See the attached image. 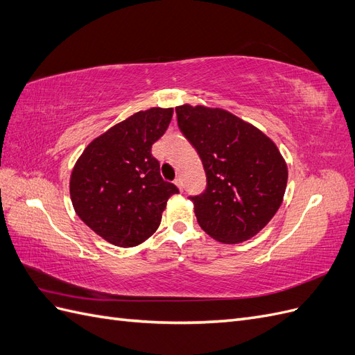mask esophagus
<instances>
[{"mask_svg": "<svg viewBox=\"0 0 355 355\" xmlns=\"http://www.w3.org/2000/svg\"><path fill=\"white\" fill-rule=\"evenodd\" d=\"M175 185H176L180 191H184V185H182V179H180V178H176V179H175Z\"/></svg>", "mask_w": 355, "mask_h": 355, "instance_id": "esophagus-1", "label": "esophagus"}]
</instances>
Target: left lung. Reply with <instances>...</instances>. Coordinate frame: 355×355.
Returning <instances> with one entry per match:
<instances>
[{"label":"left lung","mask_w":355,"mask_h":355,"mask_svg":"<svg viewBox=\"0 0 355 355\" xmlns=\"http://www.w3.org/2000/svg\"><path fill=\"white\" fill-rule=\"evenodd\" d=\"M178 125L197 149L206 191L189 197L200 227L227 244L249 240L280 209L287 164L259 128L220 108L180 105Z\"/></svg>","instance_id":"obj_1"}]
</instances>
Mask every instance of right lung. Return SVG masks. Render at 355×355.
I'll list each match as a JSON object with an SVG mask.
<instances>
[{"mask_svg":"<svg viewBox=\"0 0 355 355\" xmlns=\"http://www.w3.org/2000/svg\"><path fill=\"white\" fill-rule=\"evenodd\" d=\"M173 108L139 111L98 136L75 163L69 192L80 219L103 240L135 247L157 231L167 200L179 189L159 175L153 144Z\"/></svg>","mask_w":355,"mask_h":355,"instance_id":"obj_1","label":"right lung"}]
</instances>
